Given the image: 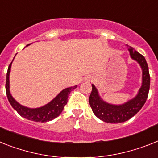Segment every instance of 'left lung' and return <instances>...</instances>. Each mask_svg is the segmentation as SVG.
<instances>
[{"instance_id": "1", "label": "left lung", "mask_w": 158, "mask_h": 158, "mask_svg": "<svg viewBox=\"0 0 158 158\" xmlns=\"http://www.w3.org/2000/svg\"><path fill=\"white\" fill-rule=\"evenodd\" d=\"M131 59L137 61L142 70V85L134 98L121 105L110 104L100 97L99 92L94 84L89 97V104L92 112L99 119L109 123H123L131 118L139 112L148 98L150 87V76L147 61L143 55L135 51L132 47L128 46Z\"/></svg>"}]
</instances>
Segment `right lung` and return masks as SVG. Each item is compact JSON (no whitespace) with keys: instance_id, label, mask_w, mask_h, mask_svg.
I'll list each match as a JSON object with an SVG mask.
<instances>
[{"instance_id":"obj_1","label":"right lung","mask_w":158,"mask_h":158,"mask_svg":"<svg viewBox=\"0 0 158 158\" xmlns=\"http://www.w3.org/2000/svg\"><path fill=\"white\" fill-rule=\"evenodd\" d=\"M12 62L9 66L7 75H6V91L9 102L12 106L13 108L15 109L22 117L34 122L46 123V122L51 121L52 119L56 118L57 117L61 114V113L62 112L64 109V106H66V103H67L68 96L71 91L77 88V85L63 89L57 97H55L50 102L46 104L45 106L39 107V108H28V107L20 105L19 102H17L16 100H15V98L12 97V95L10 93V73Z\"/></svg>"}]
</instances>
